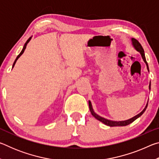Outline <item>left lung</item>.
<instances>
[{
    "label": "left lung",
    "mask_w": 159,
    "mask_h": 159,
    "mask_svg": "<svg viewBox=\"0 0 159 159\" xmlns=\"http://www.w3.org/2000/svg\"><path fill=\"white\" fill-rule=\"evenodd\" d=\"M132 43H133V45L134 46V48H135V50L137 51H138V52H140L141 55H142V59H143V60L145 62V64H146L147 69H148V71H149V66H148V64L147 62L146 58H145L144 51L143 48H142L141 44L139 43L138 40H136L135 39H132ZM150 89H151V83H149V90ZM147 105H148V103L147 104V105H146V107H145V108L143 110H142V111L139 113V114L136 115L135 116H134L132 118H130V119L126 120H122V121H114V120H108V119H106V118L99 116V115L97 114L94 111L90 101H89V108H90V113L92 114V115L96 118V119H98V120H99V121L103 123L104 124L110 126V127H113V126H125V125H129L130 123H133L134 120H135L137 118H139V116H141L143 114V113L145 111V110H146V109H147Z\"/></svg>",
    "instance_id": "8db88e82"
}]
</instances>
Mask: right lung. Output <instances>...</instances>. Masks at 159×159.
Listing matches in <instances>:
<instances>
[{"instance_id": "add662e5", "label": "right lung", "mask_w": 159, "mask_h": 159, "mask_svg": "<svg viewBox=\"0 0 159 159\" xmlns=\"http://www.w3.org/2000/svg\"><path fill=\"white\" fill-rule=\"evenodd\" d=\"M31 37H30V38H29V39L27 40V41H26V42L25 43V45H24V47H23V49H22V50H21V52L20 53V54H19V55H18V56H17V58H16V60H15V61H14V63H13V65H12V68H13V67H14V66H15V63H16V61H17V60H18V58L19 57H20V56L21 55H22V54L24 53V52H25V49H26V45H27V43H28L29 42V41H30V40H31Z\"/></svg>"}]
</instances>
